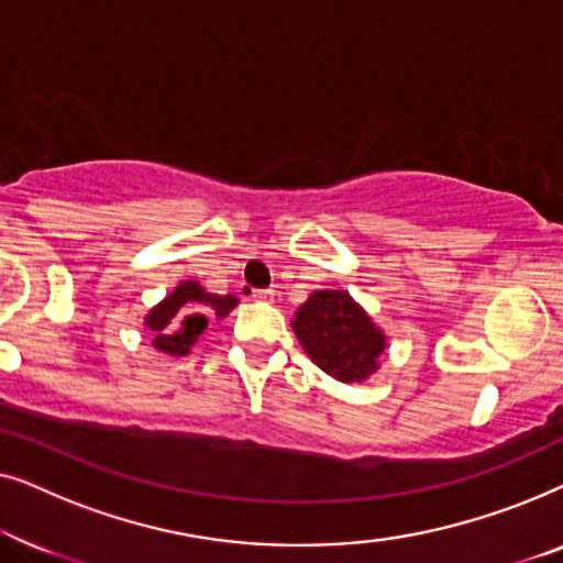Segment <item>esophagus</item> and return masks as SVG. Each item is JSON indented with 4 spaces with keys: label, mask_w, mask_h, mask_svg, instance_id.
<instances>
[{
    "label": "esophagus",
    "mask_w": 563,
    "mask_h": 563,
    "mask_svg": "<svg viewBox=\"0 0 563 563\" xmlns=\"http://www.w3.org/2000/svg\"><path fill=\"white\" fill-rule=\"evenodd\" d=\"M251 297L258 302H274V289H253Z\"/></svg>",
    "instance_id": "obj_1"
}]
</instances>
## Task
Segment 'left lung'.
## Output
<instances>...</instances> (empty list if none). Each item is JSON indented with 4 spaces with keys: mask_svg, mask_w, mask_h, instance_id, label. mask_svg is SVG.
I'll use <instances>...</instances> for the list:
<instances>
[{
    "mask_svg": "<svg viewBox=\"0 0 563 563\" xmlns=\"http://www.w3.org/2000/svg\"><path fill=\"white\" fill-rule=\"evenodd\" d=\"M299 345L322 372L343 384H361L379 372L387 335L343 289H318L291 318Z\"/></svg>",
    "mask_w": 563,
    "mask_h": 563,
    "instance_id": "1",
    "label": "left lung"
}]
</instances>
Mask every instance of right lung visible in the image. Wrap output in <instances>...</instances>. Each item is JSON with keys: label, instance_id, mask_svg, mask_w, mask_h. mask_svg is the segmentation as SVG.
Returning a JSON list of instances; mask_svg holds the SVG:
<instances>
[{"label": "right lung", "instance_id": "1", "mask_svg": "<svg viewBox=\"0 0 563 563\" xmlns=\"http://www.w3.org/2000/svg\"><path fill=\"white\" fill-rule=\"evenodd\" d=\"M238 307L233 295H212L195 279H184L153 305L143 318V328L153 333L151 345L166 356H189L191 345L202 338L207 328V314L222 320Z\"/></svg>", "mask_w": 563, "mask_h": 563}]
</instances>
